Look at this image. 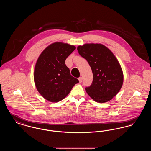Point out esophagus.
<instances>
[{"label": "esophagus", "mask_w": 151, "mask_h": 151, "mask_svg": "<svg viewBox=\"0 0 151 151\" xmlns=\"http://www.w3.org/2000/svg\"><path fill=\"white\" fill-rule=\"evenodd\" d=\"M78 79H79V81L80 83H81V82H82V78H81V77H80Z\"/></svg>", "instance_id": "esophagus-1"}]
</instances>
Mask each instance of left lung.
I'll list each match as a JSON object with an SVG mask.
<instances>
[{
  "label": "left lung",
  "mask_w": 151,
  "mask_h": 151,
  "mask_svg": "<svg viewBox=\"0 0 151 151\" xmlns=\"http://www.w3.org/2000/svg\"><path fill=\"white\" fill-rule=\"evenodd\" d=\"M91 67L93 78L91 86L86 88L94 101L104 103L111 100L122 88L123 73L114 54L101 43H86L77 48Z\"/></svg>",
  "instance_id": "obj_1"
}]
</instances>
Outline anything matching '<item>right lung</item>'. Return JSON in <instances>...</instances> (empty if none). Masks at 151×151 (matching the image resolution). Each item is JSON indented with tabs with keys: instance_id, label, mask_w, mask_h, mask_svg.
Here are the masks:
<instances>
[{
	"instance_id": "obj_1",
	"label": "right lung",
	"mask_w": 151,
	"mask_h": 151,
	"mask_svg": "<svg viewBox=\"0 0 151 151\" xmlns=\"http://www.w3.org/2000/svg\"><path fill=\"white\" fill-rule=\"evenodd\" d=\"M76 47L56 42L46 47L36 62L34 80L43 98L51 102L62 100L79 80L70 74L65 60Z\"/></svg>"
}]
</instances>
